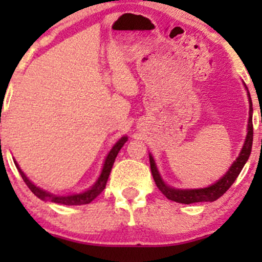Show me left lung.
Listing matches in <instances>:
<instances>
[{
	"label": "left lung",
	"mask_w": 262,
	"mask_h": 262,
	"mask_svg": "<svg viewBox=\"0 0 262 262\" xmlns=\"http://www.w3.org/2000/svg\"><path fill=\"white\" fill-rule=\"evenodd\" d=\"M248 99H250V119H248V129H247V137L242 148L241 153L234 161L233 165L228 170V172L223 176L219 181L212 186L204 187V189H195V190H179L172 189V187L167 186L165 182L161 179L160 173H158L157 168H156L155 161H153L152 156H149V162H150V172H152L153 180H155L156 185L158 189L161 190L163 195L167 199L172 200V202L181 203V204H192V203H200V202H214V200L219 199L229 187L232 186L234 180L238 178L239 172L244 168L246 161L248 160L251 153V148H252V141H253V125H252V101H251L250 94H248Z\"/></svg>",
	"instance_id": "1"
}]
</instances>
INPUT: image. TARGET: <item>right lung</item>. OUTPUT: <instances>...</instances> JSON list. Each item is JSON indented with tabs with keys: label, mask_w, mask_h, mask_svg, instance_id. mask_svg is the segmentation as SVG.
Masks as SVG:
<instances>
[{
	"label": "right lung",
	"mask_w": 262,
	"mask_h": 262,
	"mask_svg": "<svg viewBox=\"0 0 262 262\" xmlns=\"http://www.w3.org/2000/svg\"><path fill=\"white\" fill-rule=\"evenodd\" d=\"M126 139H128L126 137H123L121 139H119L118 143H116L115 146L113 147V149L110 150V153L107 155L106 160H105L104 168H102V172H101V175H100L99 180L96 181V184H95L94 186L91 187V189L87 190V191H84V192H82V194L70 195V196H55V195L49 194V192L44 191V190L39 189L38 186H35L33 182H31L28 178H26L25 173H24L23 171L20 170V167L17 166V163H16V167H17L18 172H20L21 178H23V180L25 181L26 185H28L29 189H30L31 191H33L34 194H35L36 196L39 198V199L49 200V202L57 203V204H64V205L89 204V203H91L92 200H94L95 198L97 196V195L101 194L102 190H104L105 186H106V181H107V179H109L110 171H112L113 165H114V161H115L116 156H118L119 150L121 149V147L124 146V143L126 142Z\"/></svg>",
	"instance_id": "right-lung-1"
}]
</instances>
